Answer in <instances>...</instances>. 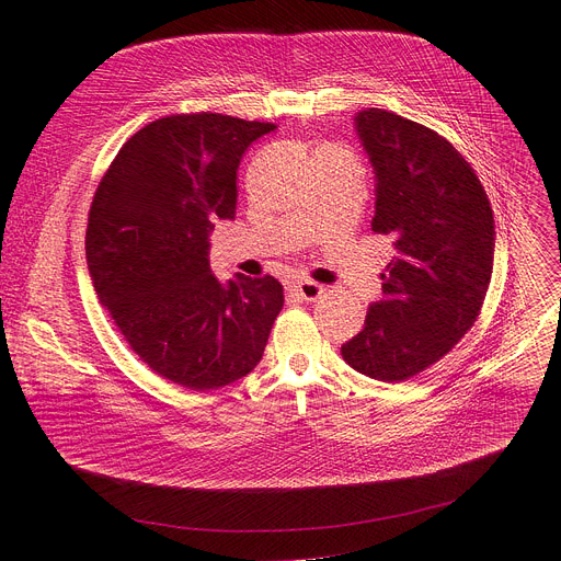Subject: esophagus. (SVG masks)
Segmentation results:
<instances>
[{"mask_svg": "<svg viewBox=\"0 0 561 561\" xmlns=\"http://www.w3.org/2000/svg\"><path fill=\"white\" fill-rule=\"evenodd\" d=\"M290 296H296L298 300H307V302H313V300H318L322 293H325V288H322L320 284H316V282H311V279H298V282H293L290 284Z\"/></svg>", "mask_w": 561, "mask_h": 561, "instance_id": "obj_1", "label": "esophagus"}]
</instances>
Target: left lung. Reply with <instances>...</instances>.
Wrapping results in <instances>:
<instances>
[{
	"instance_id": "left-lung-1",
	"label": "left lung",
	"mask_w": 561,
	"mask_h": 561,
	"mask_svg": "<svg viewBox=\"0 0 561 561\" xmlns=\"http://www.w3.org/2000/svg\"><path fill=\"white\" fill-rule=\"evenodd\" d=\"M375 168L373 231L393 239L381 300L341 345L379 381L427 370L478 320L493 271V211L476 170L434 129L385 108L355 117Z\"/></svg>"
}]
</instances>
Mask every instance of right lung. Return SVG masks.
Listing matches in <instances>:
<instances>
[{
	"instance_id": "1",
	"label": "right lung",
	"mask_w": 561,
	"mask_h": 561,
	"mask_svg": "<svg viewBox=\"0 0 561 561\" xmlns=\"http://www.w3.org/2000/svg\"><path fill=\"white\" fill-rule=\"evenodd\" d=\"M273 123L174 113L136 131L95 191L85 261L98 298L157 375L191 391L245 377L284 307L282 284L209 268L211 218L236 209V170Z\"/></svg>"
}]
</instances>
